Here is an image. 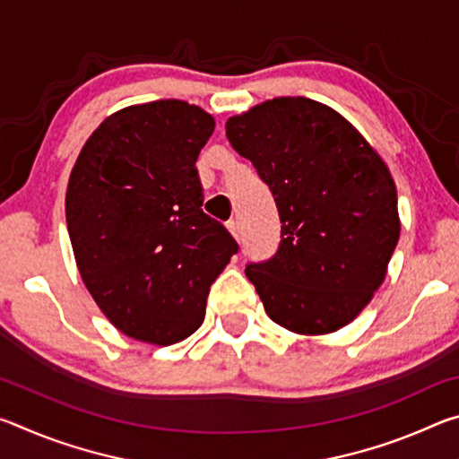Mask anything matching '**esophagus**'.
<instances>
[{
	"label": "esophagus",
	"instance_id": "34e87169",
	"mask_svg": "<svg viewBox=\"0 0 459 459\" xmlns=\"http://www.w3.org/2000/svg\"><path fill=\"white\" fill-rule=\"evenodd\" d=\"M227 229H229L230 235L238 240V224H237V221H229L227 222Z\"/></svg>",
	"mask_w": 459,
	"mask_h": 459
}]
</instances>
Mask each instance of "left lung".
Masks as SVG:
<instances>
[{"label": "left lung", "instance_id": "1", "mask_svg": "<svg viewBox=\"0 0 459 459\" xmlns=\"http://www.w3.org/2000/svg\"><path fill=\"white\" fill-rule=\"evenodd\" d=\"M230 145L273 194L281 243L245 273L267 316L320 336L351 324L383 285L399 243L397 186L351 121L306 97H277L227 121Z\"/></svg>", "mask_w": 459, "mask_h": 459}]
</instances>
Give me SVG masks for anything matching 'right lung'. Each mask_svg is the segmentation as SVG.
<instances>
[{"label": "right lung", "mask_w": 459, "mask_h": 459, "mask_svg": "<svg viewBox=\"0 0 459 459\" xmlns=\"http://www.w3.org/2000/svg\"><path fill=\"white\" fill-rule=\"evenodd\" d=\"M214 131L178 99L108 115L82 145L66 188L76 267L115 328L176 344L204 322L211 285L238 251L202 212L196 160Z\"/></svg>", "instance_id": "1"}]
</instances>
